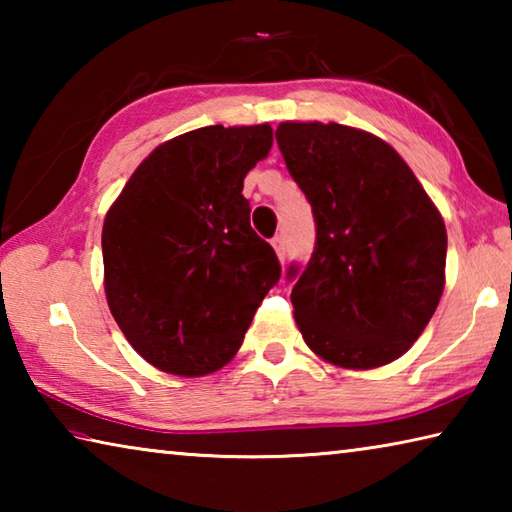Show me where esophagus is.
Instances as JSON below:
<instances>
[{
	"label": "esophagus",
	"instance_id": "obj_1",
	"mask_svg": "<svg viewBox=\"0 0 512 512\" xmlns=\"http://www.w3.org/2000/svg\"><path fill=\"white\" fill-rule=\"evenodd\" d=\"M271 246L275 248V253H277V257H280V259H284V239H282L280 235H277V237H273V239H271Z\"/></svg>",
	"mask_w": 512,
	"mask_h": 512
}]
</instances>
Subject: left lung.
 <instances>
[{
  "label": "left lung",
  "mask_w": 512,
  "mask_h": 512,
  "mask_svg": "<svg viewBox=\"0 0 512 512\" xmlns=\"http://www.w3.org/2000/svg\"><path fill=\"white\" fill-rule=\"evenodd\" d=\"M287 169L316 219L291 289L302 339L332 366H386L418 341L445 289L447 230L391 144L343 124L282 121Z\"/></svg>",
  "instance_id": "obj_1"
}]
</instances>
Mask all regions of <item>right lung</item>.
I'll return each instance as SVG.
<instances>
[{
	"instance_id": "1",
	"label": "right lung",
	"mask_w": 512,
	"mask_h": 512,
	"mask_svg": "<svg viewBox=\"0 0 512 512\" xmlns=\"http://www.w3.org/2000/svg\"><path fill=\"white\" fill-rule=\"evenodd\" d=\"M271 146V124L196 128L153 149L110 205L101 232L110 314L162 372L223 368L280 280L241 194Z\"/></svg>"
}]
</instances>
